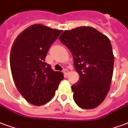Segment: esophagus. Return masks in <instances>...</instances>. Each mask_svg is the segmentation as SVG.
<instances>
[{"label":"esophagus","instance_id":"obj_1","mask_svg":"<svg viewBox=\"0 0 128 128\" xmlns=\"http://www.w3.org/2000/svg\"><path fill=\"white\" fill-rule=\"evenodd\" d=\"M63 74H64V75L65 76H67V75L68 74V70H66V69H65V70H63Z\"/></svg>","mask_w":128,"mask_h":128}]
</instances>
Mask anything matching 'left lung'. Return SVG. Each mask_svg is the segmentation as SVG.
I'll return each mask as SVG.
<instances>
[{
	"mask_svg": "<svg viewBox=\"0 0 128 128\" xmlns=\"http://www.w3.org/2000/svg\"><path fill=\"white\" fill-rule=\"evenodd\" d=\"M72 52L80 78L72 86L78 106L90 109L99 105L110 89L114 56L110 40L94 28L65 30L59 37Z\"/></svg>",
	"mask_w": 128,
	"mask_h": 128,
	"instance_id": "1",
	"label": "left lung"
}]
</instances>
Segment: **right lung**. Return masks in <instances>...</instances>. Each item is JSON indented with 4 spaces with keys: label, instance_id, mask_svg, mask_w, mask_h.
<instances>
[{
    "label": "right lung",
    "instance_id": "1",
    "mask_svg": "<svg viewBox=\"0 0 128 128\" xmlns=\"http://www.w3.org/2000/svg\"><path fill=\"white\" fill-rule=\"evenodd\" d=\"M63 32L34 24L23 31L13 42L10 66L17 90L30 103L40 106L52 99L63 79L45 63L50 47Z\"/></svg>",
    "mask_w": 128,
    "mask_h": 128
}]
</instances>
